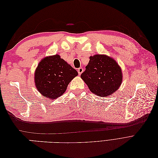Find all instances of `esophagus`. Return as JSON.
<instances>
[{"label": "esophagus", "mask_w": 158, "mask_h": 158, "mask_svg": "<svg viewBox=\"0 0 158 158\" xmlns=\"http://www.w3.org/2000/svg\"><path fill=\"white\" fill-rule=\"evenodd\" d=\"M83 69L82 68V67H80V68H79V69H78V74L79 75H80L82 73V72H83Z\"/></svg>", "instance_id": "obj_1"}]
</instances>
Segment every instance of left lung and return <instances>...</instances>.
Here are the masks:
<instances>
[{
	"mask_svg": "<svg viewBox=\"0 0 158 158\" xmlns=\"http://www.w3.org/2000/svg\"><path fill=\"white\" fill-rule=\"evenodd\" d=\"M81 78L93 94L107 97L118 89L123 74L121 67L111 57L95 55L89 56V63L81 74Z\"/></svg>",
	"mask_w": 158,
	"mask_h": 158,
	"instance_id": "obj_1",
	"label": "left lung"
}]
</instances>
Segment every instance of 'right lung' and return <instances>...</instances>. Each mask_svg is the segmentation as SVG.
<instances>
[{
  "label": "right lung",
  "mask_w": 158,
  "mask_h": 158,
  "mask_svg": "<svg viewBox=\"0 0 158 158\" xmlns=\"http://www.w3.org/2000/svg\"><path fill=\"white\" fill-rule=\"evenodd\" d=\"M78 72L59 55L46 56L35 72V84L38 92L45 98L56 99L63 95Z\"/></svg>",
  "instance_id": "right-lung-1"
}]
</instances>
